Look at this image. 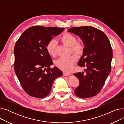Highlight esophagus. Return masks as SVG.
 Listing matches in <instances>:
<instances>
[{
  "label": "esophagus",
  "instance_id": "1",
  "mask_svg": "<svg viewBox=\"0 0 124 124\" xmlns=\"http://www.w3.org/2000/svg\"><path fill=\"white\" fill-rule=\"evenodd\" d=\"M69 75H70V74L68 73H66V72L63 73V75L64 76H69Z\"/></svg>",
  "mask_w": 124,
  "mask_h": 124
}]
</instances>
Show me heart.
<instances>
[{
  "label": "heart",
  "mask_w": 124,
  "mask_h": 124,
  "mask_svg": "<svg viewBox=\"0 0 124 124\" xmlns=\"http://www.w3.org/2000/svg\"><path fill=\"white\" fill-rule=\"evenodd\" d=\"M60 40L62 43L70 47V52L75 54L77 56H80L83 54L84 46L82 43L77 42V38L74 35L69 32H64L60 37ZM56 45L57 42L54 39H51L47 44L46 49L50 56L52 57L56 56ZM76 59V57L74 55L67 57H62L56 61L55 65L59 69L65 72H69L72 69Z\"/></svg>",
  "instance_id": "obj_1"
}]
</instances>
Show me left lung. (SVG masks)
<instances>
[{"label": "left lung", "mask_w": 124, "mask_h": 124, "mask_svg": "<svg viewBox=\"0 0 124 124\" xmlns=\"http://www.w3.org/2000/svg\"><path fill=\"white\" fill-rule=\"evenodd\" d=\"M68 31L79 36L85 46L78 65L86 69L84 73L74 74L79 80L74 93L82 99L94 96L100 93L111 70V45L102 31L90 26L71 28Z\"/></svg>", "instance_id": "obj_1"}]
</instances>
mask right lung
<instances>
[{"label": "right lung", "instance_id": "add662e5", "mask_svg": "<svg viewBox=\"0 0 124 124\" xmlns=\"http://www.w3.org/2000/svg\"><path fill=\"white\" fill-rule=\"evenodd\" d=\"M65 29L35 25L26 30L16 41L15 48L14 69L24 92L42 99L47 96L54 80L63 75L53 65L46 46L53 37Z\"/></svg>", "mask_w": 124, "mask_h": 124}]
</instances>
